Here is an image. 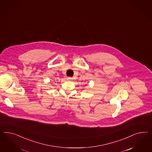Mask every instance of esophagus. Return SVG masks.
I'll use <instances>...</instances> for the list:
<instances>
[{
	"label": "esophagus",
	"mask_w": 152,
	"mask_h": 152,
	"mask_svg": "<svg viewBox=\"0 0 152 152\" xmlns=\"http://www.w3.org/2000/svg\"><path fill=\"white\" fill-rule=\"evenodd\" d=\"M67 80H69V81H71V80H73V78L72 77H68L67 78Z\"/></svg>",
	"instance_id": "obj_1"
}]
</instances>
